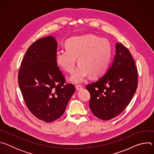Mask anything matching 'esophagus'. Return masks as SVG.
Instances as JSON below:
<instances>
[{
	"instance_id": "34e87169",
	"label": "esophagus",
	"mask_w": 154,
	"mask_h": 154,
	"mask_svg": "<svg viewBox=\"0 0 154 154\" xmlns=\"http://www.w3.org/2000/svg\"><path fill=\"white\" fill-rule=\"evenodd\" d=\"M75 89L77 91H80L83 89V86L81 85H76L75 86Z\"/></svg>"
}]
</instances>
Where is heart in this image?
I'll return each instance as SVG.
<instances>
[{
    "label": "heart",
    "mask_w": 154,
    "mask_h": 154,
    "mask_svg": "<svg viewBox=\"0 0 154 154\" xmlns=\"http://www.w3.org/2000/svg\"><path fill=\"white\" fill-rule=\"evenodd\" d=\"M66 49H61L55 54V62L63 71L72 73L70 80L75 83H82L87 76L96 78L102 75L108 69L112 55L110 43L104 38L94 35H86L68 39Z\"/></svg>",
    "instance_id": "b5f03b06"
}]
</instances>
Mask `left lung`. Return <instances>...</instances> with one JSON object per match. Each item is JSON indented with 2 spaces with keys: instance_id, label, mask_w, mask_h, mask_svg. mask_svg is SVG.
Instances as JSON below:
<instances>
[{
  "instance_id": "8db88e82",
  "label": "left lung",
  "mask_w": 154,
  "mask_h": 154,
  "mask_svg": "<svg viewBox=\"0 0 154 154\" xmlns=\"http://www.w3.org/2000/svg\"><path fill=\"white\" fill-rule=\"evenodd\" d=\"M138 71L128 49L116 44V54L110 67L97 81L87 85L91 95L89 105L97 118L105 121L121 113L134 96Z\"/></svg>"
}]
</instances>
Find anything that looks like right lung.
<instances>
[{"label":"right lung","mask_w":154,"mask_h":154,"mask_svg":"<svg viewBox=\"0 0 154 154\" xmlns=\"http://www.w3.org/2000/svg\"><path fill=\"white\" fill-rule=\"evenodd\" d=\"M57 42L49 36L27 49L21 62L18 83L26 104L38 119L51 122L60 118L75 88L65 79L55 62Z\"/></svg>","instance_id":"add662e5"}]
</instances>
